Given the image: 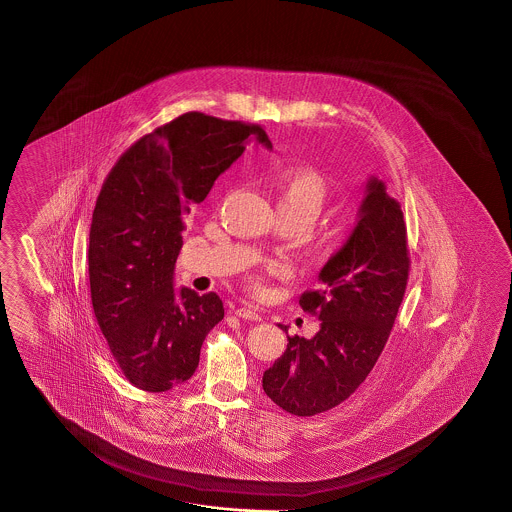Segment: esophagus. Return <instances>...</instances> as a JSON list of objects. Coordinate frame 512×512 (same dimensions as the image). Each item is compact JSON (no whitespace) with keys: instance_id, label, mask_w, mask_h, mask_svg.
<instances>
[{"instance_id":"34e87169","label":"esophagus","mask_w":512,"mask_h":512,"mask_svg":"<svg viewBox=\"0 0 512 512\" xmlns=\"http://www.w3.org/2000/svg\"><path fill=\"white\" fill-rule=\"evenodd\" d=\"M234 313L240 317V319H246V321H261V313L257 310H253V308H249V306H240V308H236Z\"/></svg>"}]
</instances>
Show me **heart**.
I'll list each match as a JSON object with an SVG mask.
<instances>
[{"label": "heart", "mask_w": 512, "mask_h": 512, "mask_svg": "<svg viewBox=\"0 0 512 512\" xmlns=\"http://www.w3.org/2000/svg\"><path fill=\"white\" fill-rule=\"evenodd\" d=\"M274 191L278 199V212L281 216L295 217L306 227L321 216L328 202V186L325 178L313 169H283L274 176ZM266 270L272 274L278 270L276 264H268ZM264 279L253 278L251 287L255 291L263 289Z\"/></svg>", "instance_id": "b5f03b06"}]
</instances>
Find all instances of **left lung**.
<instances>
[{"mask_svg":"<svg viewBox=\"0 0 512 512\" xmlns=\"http://www.w3.org/2000/svg\"><path fill=\"white\" fill-rule=\"evenodd\" d=\"M409 278L400 202L372 176L355 231L319 272V289L300 296L321 325L313 338L287 336V349L264 372L272 402L311 417L347 400L385 349ZM281 330L287 332V326Z\"/></svg>","mask_w":512,"mask_h":512,"instance_id":"8db88e82","label":"left lung"}]
</instances>
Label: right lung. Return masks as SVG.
Returning a JSON list of instances; mask_svg holds the SVG:
<instances>
[{"label":"right lung","instance_id":"right-lung-1","mask_svg":"<svg viewBox=\"0 0 512 512\" xmlns=\"http://www.w3.org/2000/svg\"><path fill=\"white\" fill-rule=\"evenodd\" d=\"M251 142L272 148L261 125L186 112L125 150L101 187L88 246L93 313L140 390L187 381L225 315L216 293L174 291V264L189 206L206 199Z\"/></svg>","mask_w":512,"mask_h":512}]
</instances>
